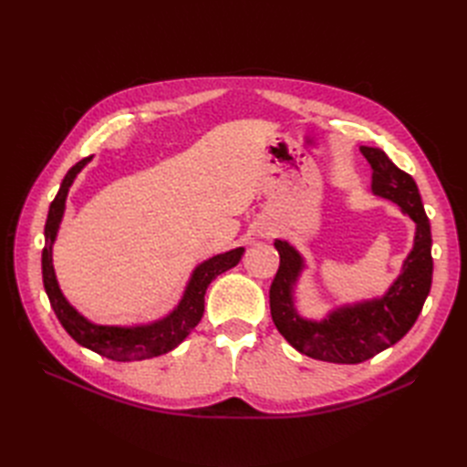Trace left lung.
I'll return each instance as SVG.
<instances>
[{
    "label": "left lung",
    "mask_w": 467,
    "mask_h": 467,
    "mask_svg": "<svg viewBox=\"0 0 467 467\" xmlns=\"http://www.w3.org/2000/svg\"><path fill=\"white\" fill-rule=\"evenodd\" d=\"M360 151L372 167L374 194L400 204L417 223L413 251L384 298L341 307L323 321L302 319L294 309L292 286L304 261L286 242H275L280 255L271 285V316L276 329L302 355L335 364H358L398 343L415 325L432 282L431 223L413 177L378 148L362 146Z\"/></svg>",
    "instance_id": "obj_1"
}]
</instances>
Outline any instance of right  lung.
Returning a JSON list of instances; mask_svg holds the SVG:
<instances>
[{
	"mask_svg": "<svg viewBox=\"0 0 467 467\" xmlns=\"http://www.w3.org/2000/svg\"><path fill=\"white\" fill-rule=\"evenodd\" d=\"M89 160L91 155L89 158H83L69 169L62 181L58 194L54 196L48 210V218L45 225L47 244L45 249H42V282H45V290L50 306L56 317L62 323V327L69 333V337L81 347L97 352V355L119 362L146 360L165 355V352L173 350L182 338L199 325L204 314V294L208 285L218 275L225 273L228 268L239 263V259L244 255V247L222 253V255L212 257L204 261L201 266H196L181 304L177 306V309H173V314H169L161 321H155L151 325H140V327H107V325L89 323L66 302L52 268V244L64 214L67 191L72 187L76 175Z\"/></svg>",
	"mask_w": 467,
	"mask_h": 467,
	"instance_id": "right-lung-1",
	"label": "right lung"
}]
</instances>
